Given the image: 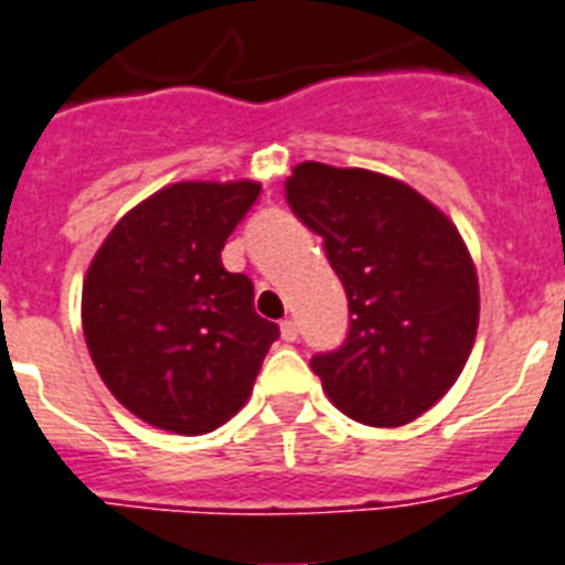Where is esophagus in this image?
I'll use <instances>...</instances> for the list:
<instances>
[{"mask_svg":"<svg viewBox=\"0 0 565 565\" xmlns=\"http://www.w3.org/2000/svg\"><path fill=\"white\" fill-rule=\"evenodd\" d=\"M279 334H282V340H286V342H297V337H300V329H297V322H294V320H282V322H279Z\"/></svg>","mask_w":565,"mask_h":565,"instance_id":"obj_1","label":"esophagus"}]
</instances>
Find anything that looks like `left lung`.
<instances>
[{
    "mask_svg": "<svg viewBox=\"0 0 565 565\" xmlns=\"http://www.w3.org/2000/svg\"><path fill=\"white\" fill-rule=\"evenodd\" d=\"M286 200L349 297V337L311 356L322 392L345 417L394 428L417 420L457 383L480 320V288L460 231L412 185L302 162Z\"/></svg>",
    "mask_w": 565,
    "mask_h": 565,
    "instance_id": "8db88e82",
    "label": "left lung"
}]
</instances>
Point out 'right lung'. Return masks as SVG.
<instances>
[{"label": "right lung", "mask_w": 565, "mask_h": 565, "mask_svg": "<svg viewBox=\"0 0 565 565\" xmlns=\"http://www.w3.org/2000/svg\"><path fill=\"white\" fill-rule=\"evenodd\" d=\"M259 182H173L114 225L82 282V331L108 392L139 420L209 434L248 403L277 322L223 268Z\"/></svg>", "instance_id": "add662e5"}]
</instances>
